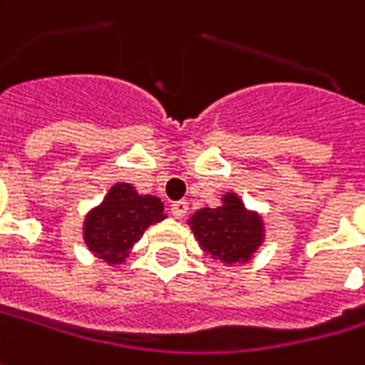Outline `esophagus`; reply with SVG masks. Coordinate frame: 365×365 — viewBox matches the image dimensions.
<instances>
[{
    "label": "esophagus",
    "mask_w": 365,
    "mask_h": 365,
    "mask_svg": "<svg viewBox=\"0 0 365 365\" xmlns=\"http://www.w3.org/2000/svg\"><path fill=\"white\" fill-rule=\"evenodd\" d=\"M185 212H187V202L180 200V202H173V204H171V214H173L175 218H183Z\"/></svg>",
    "instance_id": "34e87169"
}]
</instances>
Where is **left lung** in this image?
Returning <instances> with one entry per match:
<instances>
[{
    "instance_id": "8db88e82",
    "label": "left lung",
    "mask_w": 365,
    "mask_h": 365,
    "mask_svg": "<svg viewBox=\"0 0 365 365\" xmlns=\"http://www.w3.org/2000/svg\"><path fill=\"white\" fill-rule=\"evenodd\" d=\"M202 251L214 262L235 265L253 259L265 241L262 214L245 208L235 192H227L216 208H200L187 220Z\"/></svg>"
}]
</instances>
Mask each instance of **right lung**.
Masks as SVG:
<instances>
[{
  "instance_id": "right-lung-1",
  "label": "right lung",
  "mask_w": 365,
  "mask_h": 365,
  "mask_svg": "<svg viewBox=\"0 0 365 365\" xmlns=\"http://www.w3.org/2000/svg\"><path fill=\"white\" fill-rule=\"evenodd\" d=\"M167 218L163 202L151 194H138L133 183H114L103 200L83 220V241L108 265L126 263L130 249L145 230Z\"/></svg>"
}]
</instances>
